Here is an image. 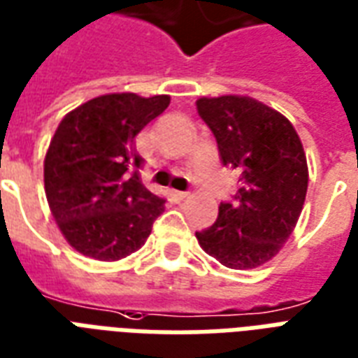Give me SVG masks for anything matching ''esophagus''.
I'll use <instances>...</instances> for the list:
<instances>
[{
	"instance_id": "34e87169",
	"label": "esophagus",
	"mask_w": 358,
	"mask_h": 358,
	"mask_svg": "<svg viewBox=\"0 0 358 358\" xmlns=\"http://www.w3.org/2000/svg\"><path fill=\"white\" fill-rule=\"evenodd\" d=\"M173 200H185V198H189V192H182V190H171L169 192Z\"/></svg>"
}]
</instances>
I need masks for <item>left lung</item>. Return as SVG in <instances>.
Wrapping results in <instances>:
<instances>
[{
  "mask_svg": "<svg viewBox=\"0 0 358 358\" xmlns=\"http://www.w3.org/2000/svg\"><path fill=\"white\" fill-rule=\"evenodd\" d=\"M196 109L213 131L222 164L238 173L236 194L220 201L213 227L196 232L198 243L232 270L262 266L302 213L308 192L302 141L281 113L257 99L200 98Z\"/></svg>",
  "mask_w": 358,
  "mask_h": 358,
  "instance_id": "1",
  "label": "left lung"
}]
</instances>
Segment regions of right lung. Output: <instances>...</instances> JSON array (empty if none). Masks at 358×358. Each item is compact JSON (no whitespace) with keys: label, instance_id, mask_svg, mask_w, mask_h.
Instances as JSON below:
<instances>
[{"label":"right lung","instance_id":"obj_1","mask_svg":"<svg viewBox=\"0 0 358 358\" xmlns=\"http://www.w3.org/2000/svg\"><path fill=\"white\" fill-rule=\"evenodd\" d=\"M169 96L106 94L67 113L45 157V192L69 245L96 260L138 251L166 200L141 182L136 136Z\"/></svg>","mask_w":358,"mask_h":358}]
</instances>
